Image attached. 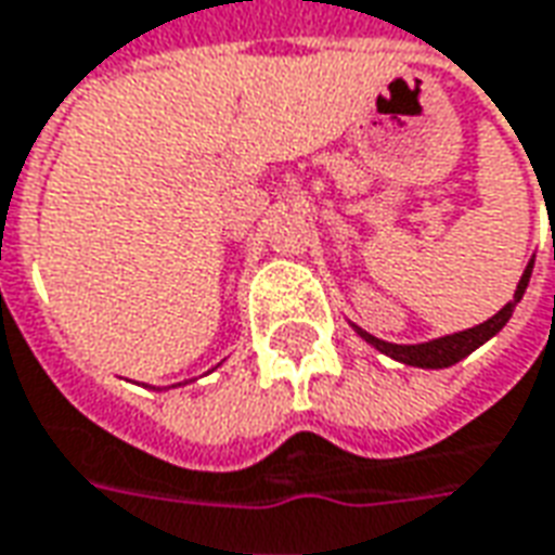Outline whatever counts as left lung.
<instances>
[{"label":"left lung","mask_w":555,"mask_h":555,"mask_svg":"<svg viewBox=\"0 0 555 555\" xmlns=\"http://www.w3.org/2000/svg\"><path fill=\"white\" fill-rule=\"evenodd\" d=\"M532 264L534 261H529V267H526L520 285H517V291H514V300H511L505 309H499L490 321L478 324V327H468V331L463 333H451V336H441V339H433V343H421V345H393V343H385V339H375V336H370L366 331H360V327H354V331H358L366 343L375 345L382 354L399 360V363L421 366V370H444V366H453L456 360H463L466 354H472L478 345H483L490 336H495V333L505 327L507 318L514 315V306L520 304L522 294H526L529 276H532Z\"/></svg>","instance_id":"left-lung-1"}]
</instances>
